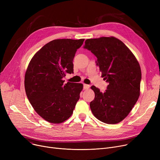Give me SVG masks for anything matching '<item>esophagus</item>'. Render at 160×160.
Instances as JSON below:
<instances>
[{
  "mask_svg": "<svg viewBox=\"0 0 160 160\" xmlns=\"http://www.w3.org/2000/svg\"><path fill=\"white\" fill-rule=\"evenodd\" d=\"M89 88H90L89 85L86 84V83H84V84H83V89H89Z\"/></svg>",
  "mask_w": 160,
  "mask_h": 160,
  "instance_id": "34e87169",
  "label": "esophagus"
}]
</instances>
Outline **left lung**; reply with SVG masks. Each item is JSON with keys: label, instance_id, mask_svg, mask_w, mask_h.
<instances>
[{"label": "left lung", "instance_id": "obj_1", "mask_svg": "<svg viewBox=\"0 0 160 160\" xmlns=\"http://www.w3.org/2000/svg\"><path fill=\"white\" fill-rule=\"evenodd\" d=\"M83 48L97 58L102 77L109 83L104 93L94 86L90 102L94 116L106 124H117L129 114L140 95L141 71L131 50L114 37L88 39Z\"/></svg>", "mask_w": 160, "mask_h": 160}]
</instances>
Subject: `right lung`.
Listing matches in <instances>:
<instances>
[{
    "instance_id": "1",
    "label": "right lung",
    "mask_w": 160,
    "mask_h": 160,
    "mask_svg": "<svg viewBox=\"0 0 160 160\" xmlns=\"http://www.w3.org/2000/svg\"><path fill=\"white\" fill-rule=\"evenodd\" d=\"M84 39H54L45 45L30 60L24 77L29 102L45 121L58 124L68 119L80 98L83 84L63 83L73 72L72 61Z\"/></svg>"
}]
</instances>
